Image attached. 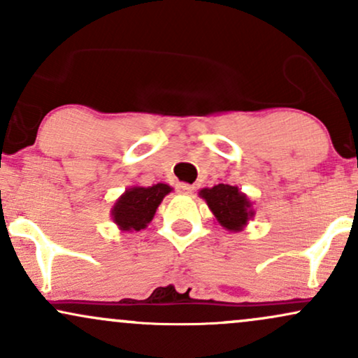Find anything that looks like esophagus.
<instances>
[{
  "instance_id": "1",
  "label": "esophagus",
  "mask_w": 358,
  "mask_h": 358,
  "mask_svg": "<svg viewBox=\"0 0 358 358\" xmlns=\"http://www.w3.org/2000/svg\"><path fill=\"white\" fill-rule=\"evenodd\" d=\"M193 185H190V183H180L178 185V190L180 192H183V193H192L193 192Z\"/></svg>"
}]
</instances>
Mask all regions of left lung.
Here are the masks:
<instances>
[{"label":"left lung","instance_id":"left-lung-1","mask_svg":"<svg viewBox=\"0 0 358 358\" xmlns=\"http://www.w3.org/2000/svg\"><path fill=\"white\" fill-rule=\"evenodd\" d=\"M200 195L205 199L220 225L229 231H242V227L252 217L248 196L232 185L219 183L212 188H203Z\"/></svg>","mask_w":358,"mask_h":358}]
</instances>
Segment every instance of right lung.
Returning <instances> with one entry per match:
<instances>
[{"instance_id": "obj_1", "label": "right lung", "mask_w": 358, "mask_h": 358, "mask_svg": "<svg viewBox=\"0 0 358 358\" xmlns=\"http://www.w3.org/2000/svg\"><path fill=\"white\" fill-rule=\"evenodd\" d=\"M171 188L165 183L133 187L124 192L113 208V219L122 231H141L153 219L156 208Z\"/></svg>"}]
</instances>
